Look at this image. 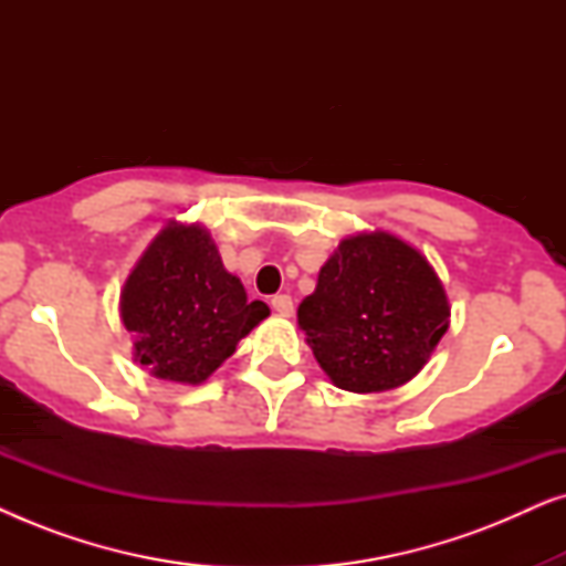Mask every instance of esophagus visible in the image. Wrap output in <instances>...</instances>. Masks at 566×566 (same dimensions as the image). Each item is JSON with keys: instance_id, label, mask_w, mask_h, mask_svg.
<instances>
[{"instance_id": "1", "label": "esophagus", "mask_w": 566, "mask_h": 566, "mask_svg": "<svg viewBox=\"0 0 566 566\" xmlns=\"http://www.w3.org/2000/svg\"><path fill=\"white\" fill-rule=\"evenodd\" d=\"M270 306H273V312H277L281 316L293 314V301H291V296H285V293H281V296H273Z\"/></svg>"}]
</instances>
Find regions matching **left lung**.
I'll use <instances>...</instances> for the list:
<instances>
[{
  "label": "left lung",
  "instance_id": "left-lung-1",
  "mask_svg": "<svg viewBox=\"0 0 566 566\" xmlns=\"http://www.w3.org/2000/svg\"><path fill=\"white\" fill-rule=\"evenodd\" d=\"M451 324L428 258L391 231L345 237L298 304L316 363L337 389L378 394L420 374Z\"/></svg>",
  "mask_w": 566,
  "mask_h": 566
}]
</instances>
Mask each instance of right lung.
Here are the masks:
<instances>
[{
  "instance_id": "1",
  "label": "right lung",
  "mask_w": 566,
  "mask_h": 566,
  "mask_svg": "<svg viewBox=\"0 0 566 566\" xmlns=\"http://www.w3.org/2000/svg\"><path fill=\"white\" fill-rule=\"evenodd\" d=\"M270 308L247 301L223 268L203 223L169 221L151 239L120 291V322L134 335V358L154 378L203 384Z\"/></svg>"
}]
</instances>
